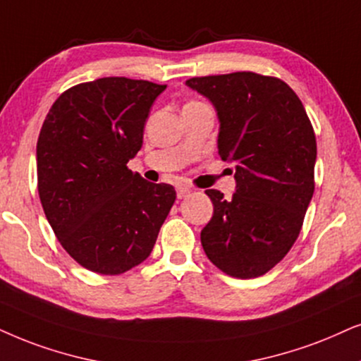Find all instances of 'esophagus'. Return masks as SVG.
I'll list each match as a JSON object with an SVG mask.
<instances>
[{"label":"esophagus","instance_id":"obj_1","mask_svg":"<svg viewBox=\"0 0 361 361\" xmlns=\"http://www.w3.org/2000/svg\"><path fill=\"white\" fill-rule=\"evenodd\" d=\"M191 193V190L190 188H185V186H180V188L176 190V196L180 200H183V198H186V196H188Z\"/></svg>","mask_w":361,"mask_h":361}]
</instances>
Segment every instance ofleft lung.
<instances>
[{"label": "left lung", "instance_id": "1", "mask_svg": "<svg viewBox=\"0 0 361 361\" xmlns=\"http://www.w3.org/2000/svg\"><path fill=\"white\" fill-rule=\"evenodd\" d=\"M216 111L218 154L235 165L231 198L207 190L213 218L202 230L209 262L235 278L271 270L298 238L312 202L317 140L295 91L252 71L191 78Z\"/></svg>", "mask_w": 361, "mask_h": 361}]
</instances>
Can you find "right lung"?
Masks as SVG:
<instances>
[{"label": "right lung", "instance_id": "1", "mask_svg": "<svg viewBox=\"0 0 361 361\" xmlns=\"http://www.w3.org/2000/svg\"><path fill=\"white\" fill-rule=\"evenodd\" d=\"M166 85L99 78L53 103L36 145L38 191L59 243L86 270L120 275L145 262L176 200L126 163Z\"/></svg>", "mask_w": 361, "mask_h": 361}]
</instances>
